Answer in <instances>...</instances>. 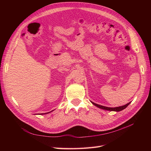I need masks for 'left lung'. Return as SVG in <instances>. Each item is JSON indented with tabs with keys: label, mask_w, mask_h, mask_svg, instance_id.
I'll return each mask as SVG.
<instances>
[{
	"label": "left lung",
	"mask_w": 151,
	"mask_h": 151,
	"mask_svg": "<svg viewBox=\"0 0 151 151\" xmlns=\"http://www.w3.org/2000/svg\"><path fill=\"white\" fill-rule=\"evenodd\" d=\"M91 103H92L93 104H94V106H96V107L99 108H101L102 109H104V110H108V111H120L122 110H123V109H124L125 108H126L130 104V102L127 103L125 105H123V106H118V107H115V108H110V107H106V106H101V105H99V104H96L92 101H91Z\"/></svg>",
	"instance_id": "8db88e82"
}]
</instances>
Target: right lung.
<instances>
[{"mask_svg": "<svg viewBox=\"0 0 151 151\" xmlns=\"http://www.w3.org/2000/svg\"><path fill=\"white\" fill-rule=\"evenodd\" d=\"M52 111H50V112H48V113H40V114H38V115H45V114H47V113H49L52 112Z\"/></svg>", "mask_w": 151, "mask_h": 151, "instance_id": "1", "label": "right lung"}]
</instances>
